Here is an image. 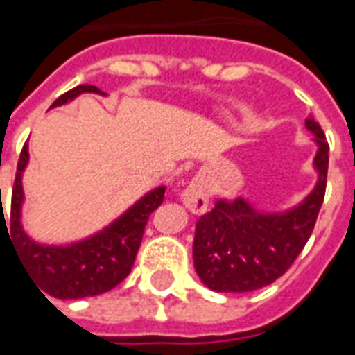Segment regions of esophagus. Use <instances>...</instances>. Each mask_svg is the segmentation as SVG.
I'll return each instance as SVG.
<instances>
[{"label": "esophagus", "mask_w": 355, "mask_h": 355, "mask_svg": "<svg viewBox=\"0 0 355 355\" xmlns=\"http://www.w3.org/2000/svg\"><path fill=\"white\" fill-rule=\"evenodd\" d=\"M182 201L186 205L189 212L193 214H202L208 207V191H207V184L201 177H196L189 186L184 189L182 193Z\"/></svg>", "instance_id": "obj_1"}]
</instances>
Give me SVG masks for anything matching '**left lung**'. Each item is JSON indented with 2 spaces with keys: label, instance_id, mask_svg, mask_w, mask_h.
<instances>
[{
  "label": "left lung",
  "instance_id": "8db88e82",
  "mask_svg": "<svg viewBox=\"0 0 355 355\" xmlns=\"http://www.w3.org/2000/svg\"><path fill=\"white\" fill-rule=\"evenodd\" d=\"M316 135L318 184L305 202L283 214L255 212L243 201H218L197 221L193 262L201 281L216 292H251L272 285L294 264L313 234L328 184L329 145L315 119L305 121Z\"/></svg>",
  "mask_w": 355,
  "mask_h": 355
}]
</instances>
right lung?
Segmentation results:
<instances>
[{"label": "right lung", "mask_w": 355, "mask_h": 355, "mask_svg": "<svg viewBox=\"0 0 355 355\" xmlns=\"http://www.w3.org/2000/svg\"><path fill=\"white\" fill-rule=\"evenodd\" d=\"M80 93H100L94 85H78L61 94L51 107L67 104L69 100ZM104 94V93H100ZM29 153L27 143L20 153V159L16 166L15 186H12V202H10V220L5 223L3 207H1V225H10L7 234L12 238L15 251L18 259L37 283L40 291L61 300H78V297L96 296L102 292L115 288L126 275L132 272L135 257L141 245L143 232L147 225L148 216L164 202L166 188L154 189L145 196L139 202H135L121 220H117L105 231L96 236L83 240L67 248H50L39 245L26 236L20 227V207L24 193H21V171L27 164ZM1 197V189H0Z\"/></svg>", "instance_id": "right-lung-1"}]
</instances>
